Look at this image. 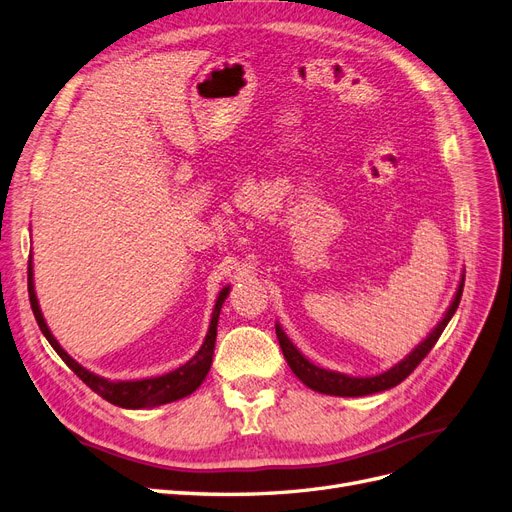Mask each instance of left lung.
<instances>
[{
    "label": "left lung",
    "instance_id": "left-lung-1",
    "mask_svg": "<svg viewBox=\"0 0 512 512\" xmlns=\"http://www.w3.org/2000/svg\"><path fill=\"white\" fill-rule=\"evenodd\" d=\"M462 292H464V275H462L460 286H457V292L453 296V303L449 305L445 317L428 334L426 341H421L411 351V354L404 358V360H400L396 366H392L390 370H385V373L375 375V377H349V375H343V373H334V370H326V368L315 366L313 362H309L301 354V351L294 347V343L288 339V334L281 330L279 324H275V332H277V339H279V347H281V351H284V358H286L288 366L292 368V373L298 379H301L307 387H311L313 392L330 394V396H349V398L368 396V394H377V392L390 390V387L398 385L400 381H404L413 373V370L417 368V364L430 354V349L436 345L438 337L447 328V324H449V320L453 317L457 305H460V301H462Z\"/></svg>",
    "mask_w": 512,
    "mask_h": 512
}]
</instances>
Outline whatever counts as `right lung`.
<instances>
[{"mask_svg": "<svg viewBox=\"0 0 512 512\" xmlns=\"http://www.w3.org/2000/svg\"><path fill=\"white\" fill-rule=\"evenodd\" d=\"M27 286H29V301H31V309L35 315V322H38L40 330L44 332V337L48 339V343L52 345V349L57 351L61 356V360L74 370V373L91 387L95 394H99L103 400H108L116 407L122 409H150V407H161V404L173 402L190 396L197 387L203 383V379L207 377L209 368H211V358H214V347H216V334H218V317H220V309L222 303L226 301L228 290L231 288H222V292L218 294V301L214 307V313H211V322H209V330L205 334V341L201 345V349L195 354V358H190L184 366L171 370L167 375L161 377H150V379H139V381H110L105 377H99L91 370H86L84 366H80L67 351L59 345V341L52 337V332L48 330L44 315L40 311L38 305V296H35L33 290V267H31V258H29V277H27Z\"/></svg>", "mask_w": 512, "mask_h": 512, "instance_id": "add662e5", "label": "right lung"}]
</instances>
